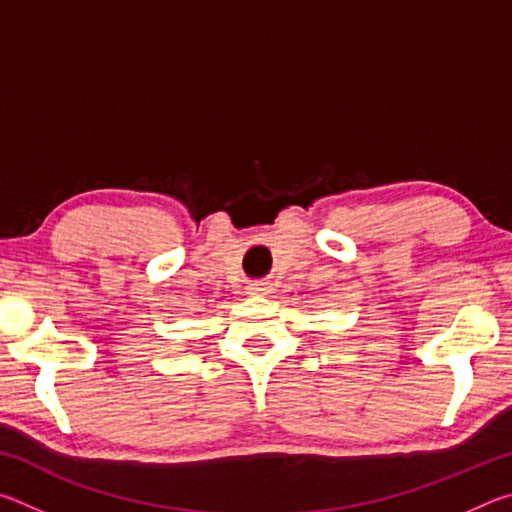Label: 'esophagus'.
<instances>
[{"instance_id": "1", "label": "esophagus", "mask_w": 512, "mask_h": 512, "mask_svg": "<svg viewBox=\"0 0 512 512\" xmlns=\"http://www.w3.org/2000/svg\"><path fill=\"white\" fill-rule=\"evenodd\" d=\"M246 289H248V293H253V296H262V293H268V284L257 280V282H250Z\"/></svg>"}]
</instances>
